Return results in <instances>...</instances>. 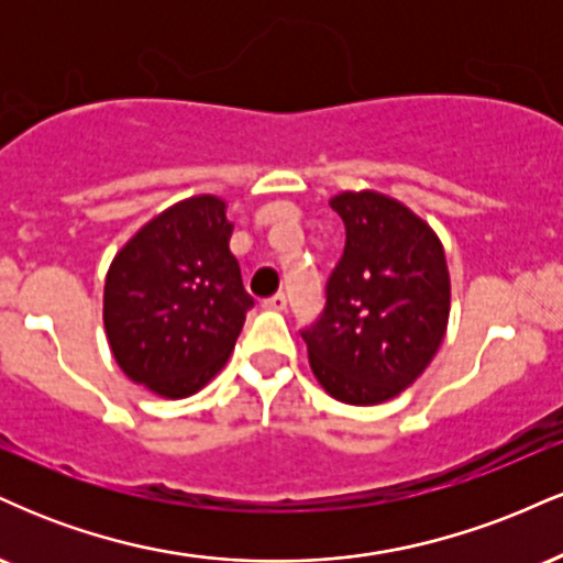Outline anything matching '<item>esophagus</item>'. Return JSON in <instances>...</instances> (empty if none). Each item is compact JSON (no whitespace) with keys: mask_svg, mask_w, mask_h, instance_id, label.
Returning <instances> with one entry per match:
<instances>
[{"mask_svg":"<svg viewBox=\"0 0 563 563\" xmlns=\"http://www.w3.org/2000/svg\"><path fill=\"white\" fill-rule=\"evenodd\" d=\"M264 309H275V312H283V309L288 307V296L286 294H275V296H269L267 301L262 303Z\"/></svg>","mask_w":563,"mask_h":563,"instance_id":"esophagus-1","label":"esophagus"}]
</instances>
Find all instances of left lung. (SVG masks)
I'll return each instance as SVG.
<instances>
[{
  "label": "left lung",
  "mask_w": 563,
  "mask_h": 563,
  "mask_svg": "<svg viewBox=\"0 0 563 563\" xmlns=\"http://www.w3.org/2000/svg\"><path fill=\"white\" fill-rule=\"evenodd\" d=\"M346 228L322 318L301 331L309 365L331 397L378 405L434 360L450 318V275L434 230L380 192H341Z\"/></svg>",
  "instance_id": "1"
}]
</instances>
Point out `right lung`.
Returning <instances> with one entry per match:
<instances>
[{"mask_svg": "<svg viewBox=\"0 0 563 563\" xmlns=\"http://www.w3.org/2000/svg\"><path fill=\"white\" fill-rule=\"evenodd\" d=\"M230 235L224 200L196 196L151 219L115 254L102 320L115 363L134 384L183 399L228 363L254 307Z\"/></svg>", "mask_w": 563, "mask_h": 563, "instance_id": "right-lung-1", "label": "right lung"}]
</instances>
